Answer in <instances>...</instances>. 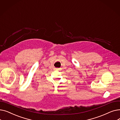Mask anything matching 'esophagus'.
<instances>
[{"mask_svg":"<svg viewBox=\"0 0 120 120\" xmlns=\"http://www.w3.org/2000/svg\"><path fill=\"white\" fill-rule=\"evenodd\" d=\"M55 70H58V69H57V68H55Z\"/></svg>","mask_w":120,"mask_h":120,"instance_id":"esophagus-1","label":"esophagus"}]
</instances>
